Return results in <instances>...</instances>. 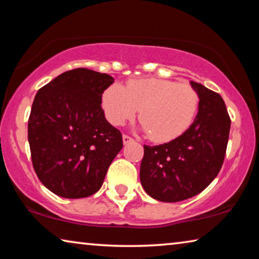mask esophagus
Wrapping results in <instances>:
<instances>
[{
  "instance_id": "1",
  "label": "esophagus",
  "mask_w": 259,
  "mask_h": 259,
  "mask_svg": "<svg viewBox=\"0 0 259 259\" xmlns=\"http://www.w3.org/2000/svg\"><path fill=\"white\" fill-rule=\"evenodd\" d=\"M133 138L130 137V136H128V135H123V143L124 144H129V143H131L133 142Z\"/></svg>"
}]
</instances>
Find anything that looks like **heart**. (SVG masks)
Here are the masks:
<instances>
[{"label":"heart","instance_id":"b5f03b06","mask_svg":"<svg viewBox=\"0 0 259 259\" xmlns=\"http://www.w3.org/2000/svg\"><path fill=\"white\" fill-rule=\"evenodd\" d=\"M105 116L113 125L135 117L148 138L162 143L177 138L190 128L199 108V95L187 83L155 77L130 78L125 87L109 85L102 96Z\"/></svg>","mask_w":259,"mask_h":259}]
</instances>
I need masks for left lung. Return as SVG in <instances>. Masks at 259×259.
Returning <instances> with one entry per match:
<instances>
[{"instance_id": "1", "label": "left lung", "mask_w": 259, "mask_h": 259, "mask_svg": "<svg viewBox=\"0 0 259 259\" xmlns=\"http://www.w3.org/2000/svg\"><path fill=\"white\" fill-rule=\"evenodd\" d=\"M199 95V112L185 133L162 145H144L140 182L153 199L178 202L209 186L226 154L231 119L221 95L191 82Z\"/></svg>"}]
</instances>
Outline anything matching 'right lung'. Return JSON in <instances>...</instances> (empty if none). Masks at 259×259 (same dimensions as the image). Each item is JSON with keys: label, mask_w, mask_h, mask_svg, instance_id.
<instances>
[{"label": "right lung", "mask_w": 259, "mask_h": 259, "mask_svg": "<svg viewBox=\"0 0 259 259\" xmlns=\"http://www.w3.org/2000/svg\"><path fill=\"white\" fill-rule=\"evenodd\" d=\"M113 82L108 74L75 68L35 96L28 119L30 157L38 179L55 194H95L123 146L121 131L102 108V95Z\"/></svg>", "instance_id": "add662e5"}]
</instances>
